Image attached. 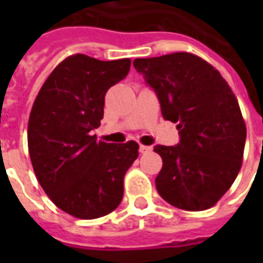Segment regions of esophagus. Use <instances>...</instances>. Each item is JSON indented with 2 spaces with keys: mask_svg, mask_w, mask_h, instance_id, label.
Here are the masks:
<instances>
[{
  "mask_svg": "<svg viewBox=\"0 0 263 263\" xmlns=\"http://www.w3.org/2000/svg\"><path fill=\"white\" fill-rule=\"evenodd\" d=\"M152 150H153L152 146H143V144H140V146H139L140 154H146V153H150Z\"/></svg>",
  "mask_w": 263,
  "mask_h": 263,
  "instance_id": "obj_1",
  "label": "esophagus"
}]
</instances>
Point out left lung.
I'll use <instances>...</instances> for the list:
<instances>
[{"instance_id":"left-lung-1","label":"left lung","mask_w":263,"mask_h":263,"mask_svg":"<svg viewBox=\"0 0 263 263\" xmlns=\"http://www.w3.org/2000/svg\"><path fill=\"white\" fill-rule=\"evenodd\" d=\"M134 67L156 92L165 120L177 123L176 146L157 144L162 158L157 191L188 212L212 208L240 171L246 124L220 72L191 53L136 59Z\"/></svg>"}]
</instances>
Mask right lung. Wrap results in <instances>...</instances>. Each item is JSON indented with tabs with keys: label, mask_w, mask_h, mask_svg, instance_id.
<instances>
[{
	"label": "right lung",
	"mask_w": 263,
	"mask_h": 263,
	"mask_svg": "<svg viewBox=\"0 0 263 263\" xmlns=\"http://www.w3.org/2000/svg\"><path fill=\"white\" fill-rule=\"evenodd\" d=\"M131 60L68 57L47 78L28 120L32 168L53 203L78 218L106 216L123 199L124 176L139 144L97 142L106 91L128 75Z\"/></svg>",
	"instance_id": "obj_1"
}]
</instances>
